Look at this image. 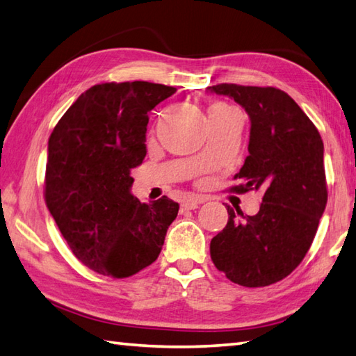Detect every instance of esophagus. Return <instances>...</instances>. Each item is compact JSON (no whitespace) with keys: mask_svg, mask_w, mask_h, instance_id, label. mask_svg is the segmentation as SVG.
<instances>
[{"mask_svg":"<svg viewBox=\"0 0 356 356\" xmlns=\"http://www.w3.org/2000/svg\"><path fill=\"white\" fill-rule=\"evenodd\" d=\"M202 202H204V200L201 198V196H191V198H187V200L181 202V209H183V210H195Z\"/></svg>","mask_w":356,"mask_h":356,"instance_id":"esophagus-1","label":"esophagus"}]
</instances>
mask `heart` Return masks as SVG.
Here are the masks:
<instances>
[{"instance_id": "b5f03b06", "label": "heart", "mask_w": 356, "mask_h": 356, "mask_svg": "<svg viewBox=\"0 0 356 356\" xmlns=\"http://www.w3.org/2000/svg\"><path fill=\"white\" fill-rule=\"evenodd\" d=\"M233 115H238L236 109L232 108L230 105L224 104V102H215V104L209 105V108H207V117H209L210 123L215 120H219V118H227V117H233Z\"/></svg>"}]
</instances>
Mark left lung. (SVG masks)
<instances>
[{
    "label": "left lung",
    "mask_w": 356,
    "mask_h": 356,
    "mask_svg": "<svg viewBox=\"0 0 356 356\" xmlns=\"http://www.w3.org/2000/svg\"><path fill=\"white\" fill-rule=\"evenodd\" d=\"M207 90L232 97L251 122L248 156L234 175L241 184L232 191L264 192L252 216L227 205L228 222L210 242L211 260L241 286L273 285L302 262L326 209L323 140L285 91L236 83Z\"/></svg>",
    "instance_id": "1"
}]
</instances>
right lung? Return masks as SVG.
I'll return each instance as SVG.
<instances>
[{"mask_svg": "<svg viewBox=\"0 0 356 356\" xmlns=\"http://www.w3.org/2000/svg\"><path fill=\"white\" fill-rule=\"evenodd\" d=\"M177 88L151 82L94 85L49 138L45 202L73 254L92 271L129 277L155 262L178 202L131 193L146 156L149 111Z\"/></svg>", "mask_w": 356, "mask_h": 356, "instance_id": "1", "label": "right lung"}]
</instances>
